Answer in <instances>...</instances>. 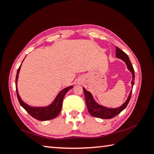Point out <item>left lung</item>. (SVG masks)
<instances>
[{"label": "left lung", "mask_w": 154, "mask_h": 154, "mask_svg": "<svg viewBox=\"0 0 154 154\" xmlns=\"http://www.w3.org/2000/svg\"><path fill=\"white\" fill-rule=\"evenodd\" d=\"M116 57L118 58L122 59V60L125 62L127 67L128 69L131 72L132 74V87L134 84V78H135V74H134V69L131 63V61H130V59L128 56V55L119 49V48H116ZM83 92L85 94V102H86V105L88 109V111L90 113L91 116L97 117V118H100V119H112V118L114 117L115 116L118 115L119 113H120L122 111L125 109L127 106L128 104L129 101L130 100V98H131L132 95V89L130 91L128 99L124 103L122 106H120L119 108H116V109H108L106 107H104L98 104L94 100L93 98L91 95V94L88 92L87 91L83 88Z\"/></svg>", "instance_id": "obj_1"}]
</instances>
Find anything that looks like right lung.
<instances>
[{"label": "right lung", "instance_id": "obj_1", "mask_svg": "<svg viewBox=\"0 0 154 154\" xmlns=\"http://www.w3.org/2000/svg\"><path fill=\"white\" fill-rule=\"evenodd\" d=\"M22 65V64H21ZM20 66L19 67L17 71V73H16V94H17L18 100L19 101L20 105L24 108V109L27 111V112L30 114L34 119L38 120L41 121H45V120H49L51 119H53L54 118L57 117L58 114H60V111L62 108V103H63V99L65 96V94H66L67 91L71 89L72 86L65 88L63 91H61V92L59 93L57 97L55 98V99L51 104L47 107L42 108V107H31L30 106L27 105L26 104H25L23 101L21 100L19 94L18 93L17 90V80L18 77V73L20 69Z\"/></svg>", "mask_w": 154, "mask_h": 154}]
</instances>
